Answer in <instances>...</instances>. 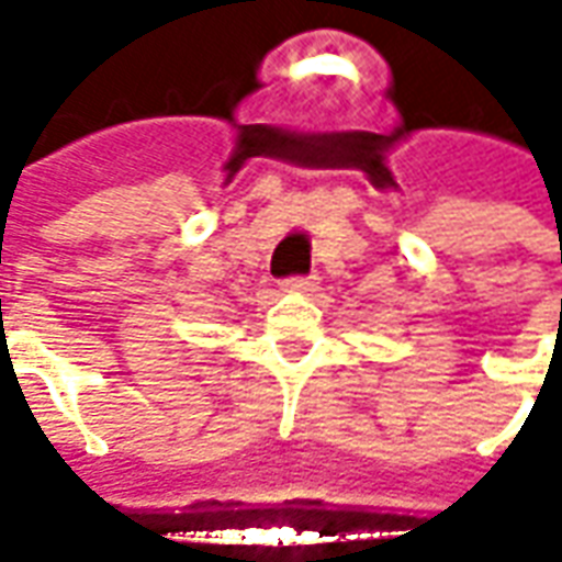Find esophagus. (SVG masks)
<instances>
[{
    "instance_id": "1",
    "label": "esophagus",
    "mask_w": 562,
    "mask_h": 562,
    "mask_svg": "<svg viewBox=\"0 0 562 562\" xmlns=\"http://www.w3.org/2000/svg\"><path fill=\"white\" fill-rule=\"evenodd\" d=\"M282 292L289 294H313L318 292V277H294L282 282Z\"/></svg>"
}]
</instances>
